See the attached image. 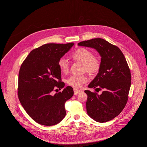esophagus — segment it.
I'll return each mask as SVG.
<instances>
[{
	"label": "esophagus",
	"instance_id": "34e87169",
	"mask_svg": "<svg viewBox=\"0 0 147 147\" xmlns=\"http://www.w3.org/2000/svg\"><path fill=\"white\" fill-rule=\"evenodd\" d=\"M81 92V90H77V89H74V95H77L78 94L80 93Z\"/></svg>",
	"mask_w": 147,
	"mask_h": 147
}]
</instances>
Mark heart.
Here are the masks:
<instances>
[{
    "mask_svg": "<svg viewBox=\"0 0 147 147\" xmlns=\"http://www.w3.org/2000/svg\"><path fill=\"white\" fill-rule=\"evenodd\" d=\"M71 58L75 61H79L83 64V71H87L91 75L99 73L101 69L102 62L100 59L93 55L92 52L88 48L80 47L73 52ZM57 66L60 71L67 74L69 71V62L64 57H61L57 61ZM88 81L87 76H71L67 79V83L75 88H80L83 84Z\"/></svg>",
    "mask_w": 147,
    "mask_h": 147,
    "instance_id": "1",
    "label": "heart"
}]
</instances>
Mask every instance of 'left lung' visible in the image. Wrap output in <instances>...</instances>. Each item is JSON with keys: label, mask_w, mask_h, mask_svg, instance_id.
<instances>
[{"label": "left lung", "mask_w": 147, "mask_h": 147, "mask_svg": "<svg viewBox=\"0 0 147 147\" xmlns=\"http://www.w3.org/2000/svg\"><path fill=\"white\" fill-rule=\"evenodd\" d=\"M78 45L93 48L101 56V69L88 87L103 91L98 95L85 91L87 113L98 122L111 120L121 113L129 98L131 76L126 59L117 46L102 38L81 41Z\"/></svg>", "instance_id": "obj_1"}]
</instances>
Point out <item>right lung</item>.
<instances>
[{
	"label": "right lung",
	"mask_w": 147,
	"mask_h": 147,
	"mask_svg": "<svg viewBox=\"0 0 147 147\" xmlns=\"http://www.w3.org/2000/svg\"><path fill=\"white\" fill-rule=\"evenodd\" d=\"M74 45L47 44L33 49L21 65L18 80V97L27 114L38 124L51 126L66 115L65 102L74 94L71 87L52 95L65 87L57 66L60 58Z\"/></svg>",
	"instance_id": "add662e5"
}]
</instances>
